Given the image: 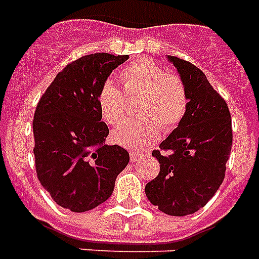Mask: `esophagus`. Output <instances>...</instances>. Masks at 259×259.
Segmentation results:
<instances>
[{"label": "esophagus", "instance_id": "obj_1", "mask_svg": "<svg viewBox=\"0 0 259 259\" xmlns=\"http://www.w3.org/2000/svg\"><path fill=\"white\" fill-rule=\"evenodd\" d=\"M139 157H141V155L137 154V153H131V154H130V158H131V162H137L138 159H139Z\"/></svg>", "mask_w": 259, "mask_h": 259}]
</instances>
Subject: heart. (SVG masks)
<instances>
[{
  "instance_id": "obj_1",
  "label": "heart",
  "mask_w": 259,
  "mask_h": 259,
  "mask_svg": "<svg viewBox=\"0 0 259 259\" xmlns=\"http://www.w3.org/2000/svg\"><path fill=\"white\" fill-rule=\"evenodd\" d=\"M120 80L124 93L106 81L98 94V106L109 125H118L125 118L128 98L139 97L137 113L141 117L125 122L113 134V141L122 147L143 150L158 139L162 127L172 131L187 113L188 91L182 77L149 58L124 68Z\"/></svg>"
}]
</instances>
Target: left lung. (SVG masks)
I'll list each match as a JSON object with an SVG mask.
<instances>
[{"label": "left lung", "instance_id": "obj_1", "mask_svg": "<svg viewBox=\"0 0 259 259\" xmlns=\"http://www.w3.org/2000/svg\"><path fill=\"white\" fill-rule=\"evenodd\" d=\"M188 91V109L178 128L153 150L158 176L146 184V195L169 215L198 211L219 190L232 147L228 105L203 72L186 60L169 56Z\"/></svg>", "mask_w": 259, "mask_h": 259}]
</instances>
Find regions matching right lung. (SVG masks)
I'll return each instance as SVG.
<instances>
[{
  "mask_svg": "<svg viewBox=\"0 0 259 259\" xmlns=\"http://www.w3.org/2000/svg\"><path fill=\"white\" fill-rule=\"evenodd\" d=\"M128 56L87 54L58 72L36 105L32 121L36 176L57 205L75 213L104 203L130 162L118 145L104 142L98 94Z\"/></svg>",
  "mask_w": 259,
  "mask_h": 259,
  "instance_id": "1",
  "label": "right lung"
}]
</instances>
